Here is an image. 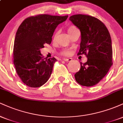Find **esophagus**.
<instances>
[{
  "instance_id": "1",
  "label": "esophagus",
  "mask_w": 123,
  "mask_h": 123,
  "mask_svg": "<svg viewBox=\"0 0 123 123\" xmlns=\"http://www.w3.org/2000/svg\"><path fill=\"white\" fill-rule=\"evenodd\" d=\"M63 61L66 62H70L72 61V58H64L63 59Z\"/></svg>"
}]
</instances>
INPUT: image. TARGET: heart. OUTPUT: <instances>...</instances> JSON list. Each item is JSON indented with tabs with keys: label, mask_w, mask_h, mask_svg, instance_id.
<instances>
[{
	"label": "heart",
	"mask_w": 123,
	"mask_h": 123,
	"mask_svg": "<svg viewBox=\"0 0 123 123\" xmlns=\"http://www.w3.org/2000/svg\"><path fill=\"white\" fill-rule=\"evenodd\" d=\"M77 28H76L74 26H73V25H70V26H69L68 28V33L69 34V35H70L72 33H73L74 31H75L76 30H77ZM57 35H58V32H55V33H54L53 36V39L54 40L56 39L57 37ZM61 55L63 56H69L70 54H71V51L68 50V49H63V50H62V51L61 52Z\"/></svg>",
	"instance_id": "obj_1"
}]
</instances>
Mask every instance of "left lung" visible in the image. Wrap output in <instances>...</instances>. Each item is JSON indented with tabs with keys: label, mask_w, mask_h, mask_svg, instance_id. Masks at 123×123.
<instances>
[{
	"label": "left lung",
	"mask_w": 123,
	"mask_h": 123,
	"mask_svg": "<svg viewBox=\"0 0 123 123\" xmlns=\"http://www.w3.org/2000/svg\"><path fill=\"white\" fill-rule=\"evenodd\" d=\"M69 19L81 32L77 55L87 57V61L81 62L80 70L74 74L76 81L81 86H94L105 77L113 64L111 35L105 24L94 17L75 14Z\"/></svg>",
	"instance_id": "1"
}]
</instances>
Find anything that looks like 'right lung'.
I'll use <instances>...</instances> for the list:
<instances>
[{
	"mask_svg": "<svg viewBox=\"0 0 123 123\" xmlns=\"http://www.w3.org/2000/svg\"><path fill=\"white\" fill-rule=\"evenodd\" d=\"M68 17L39 14L26 18L19 25L14 43L13 62L25 85L37 88L49 80L57 60L44 58L40 49L44 44H51L55 28Z\"/></svg>",
	"mask_w": 123,
	"mask_h": 123,
	"instance_id": "obj_1",
	"label": "right lung"
}]
</instances>
